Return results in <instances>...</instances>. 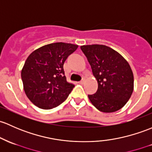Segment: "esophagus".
Returning a JSON list of instances; mask_svg holds the SVG:
<instances>
[{
	"mask_svg": "<svg viewBox=\"0 0 152 152\" xmlns=\"http://www.w3.org/2000/svg\"><path fill=\"white\" fill-rule=\"evenodd\" d=\"M85 80H86V79L84 78V79H82V80H81L79 83H80V84H84V83L85 82Z\"/></svg>",
	"mask_w": 152,
	"mask_h": 152,
	"instance_id": "obj_1",
	"label": "esophagus"
}]
</instances>
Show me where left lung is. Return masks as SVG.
Wrapping results in <instances>:
<instances>
[{"instance_id": "left-lung-1", "label": "left lung", "mask_w": 152, "mask_h": 152, "mask_svg": "<svg viewBox=\"0 0 152 152\" xmlns=\"http://www.w3.org/2000/svg\"><path fill=\"white\" fill-rule=\"evenodd\" d=\"M97 81L98 88L88 97L99 111L112 113L127 103L133 92L134 77L128 62L105 45L81 46Z\"/></svg>"}]
</instances>
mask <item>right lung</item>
<instances>
[{
	"label": "right lung",
	"instance_id": "1",
	"mask_svg": "<svg viewBox=\"0 0 152 152\" xmlns=\"http://www.w3.org/2000/svg\"><path fill=\"white\" fill-rule=\"evenodd\" d=\"M78 45L58 42L38 48L28 56L21 71L28 99L42 109H52L66 100L73 84L68 82L63 65Z\"/></svg>",
	"mask_w": 152,
	"mask_h": 152
}]
</instances>
